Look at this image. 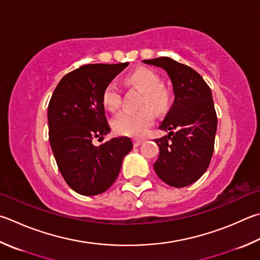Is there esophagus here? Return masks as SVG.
<instances>
[{
	"label": "esophagus",
	"instance_id": "1",
	"mask_svg": "<svg viewBox=\"0 0 260 260\" xmlns=\"http://www.w3.org/2000/svg\"><path fill=\"white\" fill-rule=\"evenodd\" d=\"M144 142V140H141V139H134V141H133V143H134V146H139V145H141Z\"/></svg>",
	"mask_w": 260,
	"mask_h": 260
}]
</instances>
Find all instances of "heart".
<instances>
[{"label":"heart","mask_w":260,"mask_h":260,"mask_svg":"<svg viewBox=\"0 0 260 260\" xmlns=\"http://www.w3.org/2000/svg\"><path fill=\"white\" fill-rule=\"evenodd\" d=\"M128 82L143 92V109L140 111H122L112 121L118 134L127 136H142L148 132L154 119V111H166L172 102V92L161 85V79L153 70L139 68L128 76ZM102 102L108 110L117 111L120 108L121 94L116 82L107 85L102 94ZM152 107V110L150 108Z\"/></svg>","instance_id":"b5f03b06"}]
</instances>
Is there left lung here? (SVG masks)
<instances>
[{
	"label": "left lung",
	"instance_id": "left-lung-1",
	"mask_svg": "<svg viewBox=\"0 0 260 260\" xmlns=\"http://www.w3.org/2000/svg\"><path fill=\"white\" fill-rule=\"evenodd\" d=\"M143 62L167 73L175 95L159 126L169 133L154 140L160 152L153 168L168 185L187 186L204 175L214 152L217 116L211 91L196 70L168 56Z\"/></svg>",
	"mask_w": 260,
	"mask_h": 260
}]
</instances>
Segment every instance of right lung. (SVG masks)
I'll return each mask as SVG.
<instances>
[{"instance_id": "1", "label": "right lung", "mask_w": 260, "mask_h": 260, "mask_svg": "<svg viewBox=\"0 0 260 260\" xmlns=\"http://www.w3.org/2000/svg\"><path fill=\"white\" fill-rule=\"evenodd\" d=\"M128 64L82 66L62 77L52 94L48 108L51 148L64 181L82 196L107 191L119 175L122 159L133 149L127 136L101 145L92 142L110 133L102 94Z\"/></svg>"}]
</instances>
